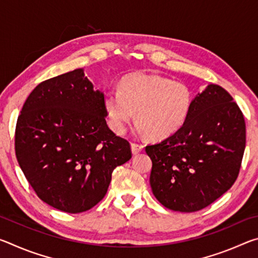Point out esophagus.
I'll return each instance as SVG.
<instances>
[{"mask_svg": "<svg viewBox=\"0 0 258 258\" xmlns=\"http://www.w3.org/2000/svg\"><path fill=\"white\" fill-rule=\"evenodd\" d=\"M142 150H143V145H142V143L132 142V152H133V155H138Z\"/></svg>", "mask_w": 258, "mask_h": 258, "instance_id": "34e87169", "label": "esophagus"}]
</instances>
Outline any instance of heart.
Wrapping results in <instances>:
<instances>
[{
    "label": "heart",
    "mask_w": 258,
    "mask_h": 258,
    "mask_svg": "<svg viewBox=\"0 0 258 258\" xmlns=\"http://www.w3.org/2000/svg\"><path fill=\"white\" fill-rule=\"evenodd\" d=\"M194 95L182 82L156 74L135 73L125 76L118 89L106 95L109 125L123 134L135 115L137 130L154 139H166L176 133L187 119Z\"/></svg>",
    "instance_id": "b5f03b06"
}]
</instances>
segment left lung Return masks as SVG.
<instances>
[{"instance_id": "obj_1", "label": "left lung", "mask_w": 258, "mask_h": 258, "mask_svg": "<svg viewBox=\"0 0 258 258\" xmlns=\"http://www.w3.org/2000/svg\"><path fill=\"white\" fill-rule=\"evenodd\" d=\"M244 147L241 110L223 87L209 84L194 99L176 133L146 147L152 161V194L175 212L207 207L237 180Z\"/></svg>"}]
</instances>
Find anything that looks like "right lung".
<instances>
[{
    "label": "right lung",
    "instance_id": "obj_1",
    "mask_svg": "<svg viewBox=\"0 0 258 258\" xmlns=\"http://www.w3.org/2000/svg\"><path fill=\"white\" fill-rule=\"evenodd\" d=\"M106 116L103 93L81 68L32 91L17 120L15 149L41 200L77 214L103 199L113 169L132 158L130 142L108 127Z\"/></svg>",
    "mask_w": 258,
    "mask_h": 258
}]
</instances>
